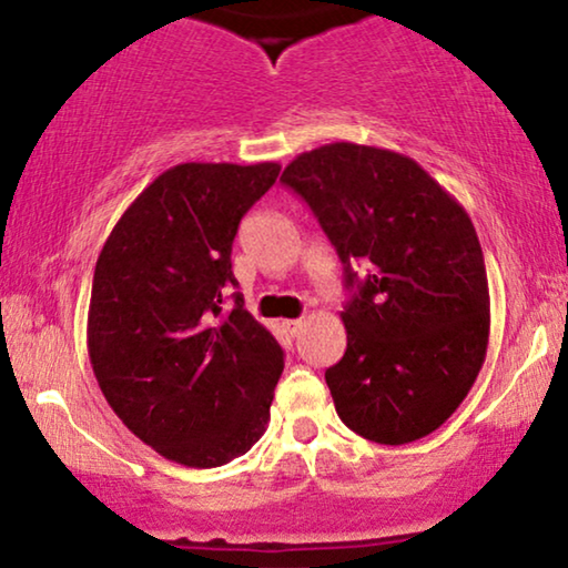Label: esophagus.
Wrapping results in <instances>:
<instances>
[{
	"label": "esophagus",
	"instance_id": "1",
	"mask_svg": "<svg viewBox=\"0 0 568 568\" xmlns=\"http://www.w3.org/2000/svg\"><path fill=\"white\" fill-rule=\"evenodd\" d=\"M302 325H305V323H302V321H284V328L290 331L292 336H297V333L302 331Z\"/></svg>",
	"mask_w": 568,
	"mask_h": 568
}]
</instances>
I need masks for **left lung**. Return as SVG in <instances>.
Here are the masks:
<instances>
[{"instance_id": "obj_1", "label": "left lung", "mask_w": 568, "mask_h": 568, "mask_svg": "<svg viewBox=\"0 0 568 568\" xmlns=\"http://www.w3.org/2000/svg\"><path fill=\"white\" fill-rule=\"evenodd\" d=\"M282 183L313 209L354 290L346 354L325 369L341 422L377 445L439 429L476 383L491 328L468 212L406 154L352 142L302 152ZM354 262L371 271L362 283Z\"/></svg>"}]
</instances>
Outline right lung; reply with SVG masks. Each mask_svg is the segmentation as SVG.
Returning <instances> with one entry per match:
<instances>
[{
  "label": "right lung",
  "mask_w": 568,
  "mask_h": 568,
  "mask_svg": "<svg viewBox=\"0 0 568 568\" xmlns=\"http://www.w3.org/2000/svg\"><path fill=\"white\" fill-rule=\"evenodd\" d=\"M282 165L183 162L139 193L92 276L88 352L100 390L144 445L189 468L245 455L284 369L243 307L232 240Z\"/></svg>",
  "instance_id": "add662e5"
}]
</instances>
